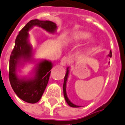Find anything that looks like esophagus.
Returning <instances> with one entry per match:
<instances>
[{
  "label": "esophagus",
  "instance_id": "1",
  "mask_svg": "<svg viewBox=\"0 0 125 125\" xmlns=\"http://www.w3.org/2000/svg\"><path fill=\"white\" fill-rule=\"evenodd\" d=\"M68 58H67V57H63L62 59V60H61V63L60 64L63 66H65L67 63H68Z\"/></svg>",
  "mask_w": 125,
  "mask_h": 125
}]
</instances>
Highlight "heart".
I'll list each match as a JSON object with an SVG mask.
<instances>
[{"mask_svg": "<svg viewBox=\"0 0 125 125\" xmlns=\"http://www.w3.org/2000/svg\"><path fill=\"white\" fill-rule=\"evenodd\" d=\"M92 37V34L87 31H77L71 34L70 36L69 40L71 42H75V43H81L83 42H84L87 40L90 39ZM93 47V45L88 46V47H86L84 49V52L88 53L90 52V50Z\"/></svg>", "mask_w": 125, "mask_h": 125, "instance_id": "1", "label": "heart"}]
</instances>
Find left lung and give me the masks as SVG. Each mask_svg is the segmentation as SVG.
<instances>
[{"label": "left lung", "instance_id": "left-lung-1", "mask_svg": "<svg viewBox=\"0 0 125 125\" xmlns=\"http://www.w3.org/2000/svg\"><path fill=\"white\" fill-rule=\"evenodd\" d=\"M108 57L109 58H111L112 56V53H111V51L109 52V54H108ZM69 67H68L67 68V71L66 73H65V75L64 77V81H63V95H64V98L65 100L66 101V102L67 103V104L69 105V106H71L72 107H80L81 106L79 105H77L74 104L73 103L71 102V101L69 100V99L67 97V92H66V85H67V79H68V75H69Z\"/></svg>", "mask_w": 125, "mask_h": 125}]
</instances>
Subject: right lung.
<instances>
[{"instance_id":"right-lung-1","label":"right lung","mask_w":125,"mask_h":125,"mask_svg":"<svg viewBox=\"0 0 125 125\" xmlns=\"http://www.w3.org/2000/svg\"><path fill=\"white\" fill-rule=\"evenodd\" d=\"M41 27L50 33L56 31L57 25L50 21L33 20L20 31L16 39L15 46L10 58L9 80L14 92L22 100L30 104L38 102L41 98L50 77L52 63L47 60H35L33 47L29 41V31L33 27ZM26 62H35L33 75L20 78L17 75L19 67Z\"/></svg>"}]
</instances>
